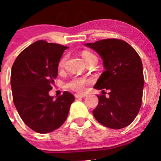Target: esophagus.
<instances>
[{"label":"esophagus","mask_w":161,"mask_h":161,"mask_svg":"<svg viewBox=\"0 0 161 161\" xmlns=\"http://www.w3.org/2000/svg\"><path fill=\"white\" fill-rule=\"evenodd\" d=\"M86 96V94H85V93H76V94H75V97L76 98L84 97Z\"/></svg>","instance_id":"obj_1"}]
</instances>
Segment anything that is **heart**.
<instances>
[{
  "mask_svg": "<svg viewBox=\"0 0 161 161\" xmlns=\"http://www.w3.org/2000/svg\"><path fill=\"white\" fill-rule=\"evenodd\" d=\"M81 56H82V58L83 59V60L85 61L86 64L88 63L89 61H90L93 59L97 58L96 56L94 54H93L92 53L89 52V51H82L81 53ZM66 60V57H63L61 60L59 62V68H62L64 65V62ZM90 83V80L86 78H82V77H75L69 81V82H67L65 84V87L68 90H73V91L79 92V93H82L84 92L86 89V86Z\"/></svg>",
  "mask_w": 161,
  "mask_h": 161,
  "instance_id": "obj_1",
  "label": "heart"
}]
</instances>
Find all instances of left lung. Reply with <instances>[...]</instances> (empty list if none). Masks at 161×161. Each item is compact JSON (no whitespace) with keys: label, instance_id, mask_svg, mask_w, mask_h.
<instances>
[{"label":"left lung","instance_id":"8db88e82","mask_svg":"<svg viewBox=\"0 0 161 161\" xmlns=\"http://www.w3.org/2000/svg\"><path fill=\"white\" fill-rule=\"evenodd\" d=\"M85 46L101 56L105 69L93 88L110 90L108 98L97 95L99 102L93 116L108 128L127 127L138 115L142 101L144 76L139 55L119 39H103Z\"/></svg>","mask_w":161,"mask_h":161}]
</instances>
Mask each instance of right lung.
<instances>
[{"label":"right lung","mask_w":161,"mask_h":161,"mask_svg":"<svg viewBox=\"0 0 161 161\" xmlns=\"http://www.w3.org/2000/svg\"><path fill=\"white\" fill-rule=\"evenodd\" d=\"M68 47L40 40L22 51L11 72L12 98L27 127L40 134L52 132L65 122L75 97L64 91L56 100L49 96L58 65Z\"/></svg>","instance_id":"obj_1"}]
</instances>
